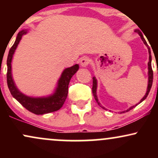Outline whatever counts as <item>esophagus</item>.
<instances>
[{
    "label": "esophagus",
    "mask_w": 158,
    "mask_h": 158,
    "mask_svg": "<svg viewBox=\"0 0 158 158\" xmlns=\"http://www.w3.org/2000/svg\"><path fill=\"white\" fill-rule=\"evenodd\" d=\"M90 63V59L88 57H83L80 60V65L82 68H86Z\"/></svg>",
    "instance_id": "1"
}]
</instances>
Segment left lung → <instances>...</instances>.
Listing matches in <instances>:
<instances>
[{"mask_svg":"<svg viewBox=\"0 0 158 158\" xmlns=\"http://www.w3.org/2000/svg\"><path fill=\"white\" fill-rule=\"evenodd\" d=\"M135 31L136 32H137V33L139 34V35L140 36L141 39H142V41H143V43H144V44L146 45V47H147L148 50V55H149V56H148V86H147V89H146V93L144 95V97H143L142 99H140V101H139V102L137 103V104H136V105H135V106L130 107V108H128V109H127V110H123V111H120V114L125 113V112H127V111H129V110H131V109H132V108H135V107L137 106V105H139V103L142 102L143 100H145V99H146V97H147V96L148 95V93H149L150 90H151L152 85V81H153V71H152V68L151 50H150V48H149V47H148L147 42H146V40H145L144 37H143L142 32H141L139 30H138V29H136ZM97 90V79H96L95 77H93V88H92V92H93V95H94V99H95V100L97 101V102L98 103V105H99V106H100L101 108H103V109H105V110H107L106 108H105L104 106H102V105H101V103L99 102V99H98Z\"/></svg>","mask_w":158,"mask_h":158,"instance_id":"obj_1","label":"left lung"}]
</instances>
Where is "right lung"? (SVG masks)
Wrapping results in <instances>:
<instances>
[{"label":"right lung","instance_id":"1","mask_svg":"<svg viewBox=\"0 0 158 158\" xmlns=\"http://www.w3.org/2000/svg\"><path fill=\"white\" fill-rule=\"evenodd\" d=\"M30 29L20 31L16 36L15 43L9 52L7 57V85L12 96L26 109L37 115L51 113L59 110L65 102L68 94V85L73 76L79 70V65L76 64L70 68H65L58 79L57 85L51 94L45 97H34L23 94L16 86L12 73V61L15 50L21 41L22 36L28 33Z\"/></svg>","mask_w":158,"mask_h":158}]
</instances>
